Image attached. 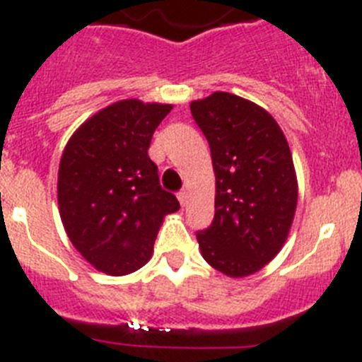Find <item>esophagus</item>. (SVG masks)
<instances>
[{"instance_id": "obj_1", "label": "esophagus", "mask_w": 362, "mask_h": 362, "mask_svg": "<svg viewBox=\"0 0 362 362\" xmlns=\"http://www.w3.org/2000/svg\"><path fill=\"white\" fill-rule=\"evenodd\" d=\"M178 202H180L182 206H187V203H189V192H187V191L178 192Z\"/></svg>"}]
</instances>
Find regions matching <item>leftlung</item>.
Masks as SVG:
<instances>
[{
	"label": "left lung",
	"instance_id": "8db88e82",
	"mask_svg": "<svg viewBox=\"0 0 362 362\" xmlns=\"http://www.w3.org/2000/svg\"><path fill=\"white\" fill-rule=\"evenodd\" d=\"M206 136L215 171V217L199 231L204 261L243 279L282 250L298 204V177L289 144L272 113L231 93L191 103Z\"/></svg>",
	"mask_w": 362,
	"mask_h": 362
}]
</instances>
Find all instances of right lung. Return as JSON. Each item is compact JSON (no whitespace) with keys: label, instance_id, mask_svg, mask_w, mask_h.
<instances>
[{"label":"right lung","instance_id":"obj_1","mask_svg":"<svg viewBox=\"0 0 362 362\" xmlns=\"http://www.w3.org/2000/svg\"><path fill=\"white\" fill-rule=\"evenodd\" d=\"M173 105L120 100L86 120L64 147L57 203L69 242L98 272L129 275L148 262L168 214L180 208L148 158Z\"/></svg>","mask_w":362,"mask_h":362}]
</instances>
